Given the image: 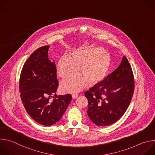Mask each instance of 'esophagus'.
Instances as JSON below:
<instances>
[{
    "label": "esophagus",
    "instance_id": "34e87169",
    "mask_svg": "<svg viewBox=\"0 0 155 155\" xmlns=\"http://www.w3.org/2000/svg\"><path fill=\"white\" fill-rule=\"evenodd\" d=\"M77 97H78V95H77V94H74L72 95V98H73V99L76 98Z\"/></svg>",
    "mask_w": 155,
    "mask_h": 155
}]
</instances>
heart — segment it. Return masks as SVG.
Returning <instances> with one entry per match:
<instances>
[{
  "label": "heart",
  "mask_w": 155,
  "mask_h": 155,
  "mask_svg": "<svg viewBox=\"0 0 155 155\" xmlns=\"http://www.w3.org/2000/svg\"><path fill=\"white\" fill-rule=\"evenodd\" d=\"M111 64L108 54L98 47H91L75 51L71 57L63 55L58 60L57 72L59 77L65 78L77 72L80 67L81 74L68 77L61 82L64 92L76 93L86 87L89 82L96 84L107 75Z\"/></svg>",
  "instance_id": "obj_1"
}]
</instances>
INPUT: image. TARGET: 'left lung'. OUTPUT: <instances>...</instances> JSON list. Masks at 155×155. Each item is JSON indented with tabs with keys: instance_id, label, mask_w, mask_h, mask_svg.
Listing matches in <instances>:
<instances>
[{
	"instance_id": "8db88e82",
	"label": "left lung",
	"mask_w": 155,
	"mask_h": 155,
	"mask_svg": "<svg viewBox=\"0 0 155 155\" xmlns=\"http://www.w3.org/2000/svg\"><path fill=\"white\" fill-rule=\"evenodd\" d=\"M134 89L133 72L124 56L115 71L85 92L89 119L97 126H108L116 122L127 111Z\"/></svg>"
}]
</instances>
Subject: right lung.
Wrapping results in <instances>:
<instances>
[{
    "mask_svg": "<svg viewBox=\"0 0 155 155\" xmlns=\"http://www.w3.org/2000/svg\"><path fill=\"white\" fill-rule=\"evenodd\" d=\"M48 48L45 45L33 51L25 63L19 79L21 98L25 110L33 120L44 126L58 122L72 100L71 94H56L57 68L48 59ZM51 97L54 98L53 101L49 100Z\"/></svg>",
    "mask_w": 155,
    "mask_h": 155,
    "instance_id": "1",
    "label": "right lung"
}]
</instances>
